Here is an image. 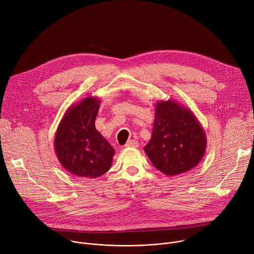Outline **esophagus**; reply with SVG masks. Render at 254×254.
I'll use <instances>...</instances> for the list:
<instances>
[{
  "mask_svg": "<svg viewBox=\"0 0 254 254\" xmlns=\"http://www.w3.org/2000/svg\"><path fill=\"white\" fill-rule=\"evenodd\" d=\"M127 148H137L138 147V142L135 139H130L126 143Z\"/></svg>",
  "mask_w": 254,
  "mask_h": 254,
  "instance_id": "34e87169",
  "label": "esophagus"
}]
</instances>
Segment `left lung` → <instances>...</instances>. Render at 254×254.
<instances>
[{"instance_id":"obj_1","label":"left lung","mask_w":254,"mask_h":254,"mask_svg":"<svg viewBox=\"0 0 254 254\" xmlns=\"http://www.w3.org/2000/svg\"><path fill=\"white\" fill-rule=\"evenodd\" d=\"M152 137L144 152L152 164L168 176L195 168L206 151L203 127L188 107L174 100L158 101Z\"/></svg>"}]
</instances>
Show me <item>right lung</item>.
Here are the masks:
<instances>
[{"instance_id": "right-lung-1", "label": "right lung", "mask_w": 254, "mask_h": 254, "mask_svg": "<svg viewBox=\"0 0 254 254\" xmlns=\"http://www.w3.org/2000/svg\"><path fill=\"white\" fill-rule=\"evenodd\" d=\"M99 102L87 96L70 106L55 134L54 148L60 164L78 177L97 178L112 167L115 149L95 128Z\"/></svg>"}]
</instances>
